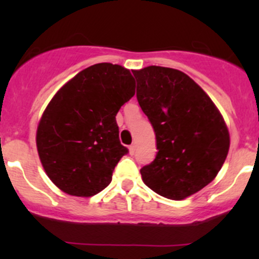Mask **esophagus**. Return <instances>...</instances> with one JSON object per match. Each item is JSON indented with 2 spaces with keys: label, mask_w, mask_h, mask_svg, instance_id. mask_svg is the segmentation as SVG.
I'll return each mask as SVG.
<instances>
[{
  "label": "esophagus",
  "mask_w": 259,
  "mask_h": 259,
  "mask_svg": "<svg viewBox=\"0 0 259 259\" xmlns=\"http://www.w3.org/2000/svg\"><path fill=\"white\" fill-rule=\"evenodd\" d=\"M135 150H137V146H135V144H132V145L129 146V153H130V155H134Z\"/></svg>",
  "instance_id": "1"
}]
</instances>
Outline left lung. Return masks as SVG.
Segmentation results:
<instances>
[{"mask_svg":"<svg viewBox=\"0 0 259 259\" xmlns=\"http://www.w3.org/2000/svg\"><path fill=\"white\" fill-rule=\"evenodd\" d=\"M137 99L156 139L155 159L140 169L143 182L168 199L182 200L208 185L229 150V133L203 89L170 67L133 71Z\"/></svg>","mask_w":259,"mask_h":259,"instance_id":"obj_1","label":"left lung"}]
</instances>
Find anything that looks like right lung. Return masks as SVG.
I'll use <instances>...</instances> for the list:
<instances>
[{
  "instance_id": "right-lung-1",
  "label": "right lung",
  "mask_w": 259,
  "mask_h": 259,
  "mask_svg": "<svg viewBox=\"0 0 259 259\" xmlns=\"http://www.w3.org/2000/svg\"><path fill=\"white\" fill-rule=\"evenodd\" d=\"M134 94L129 70L101 62L80 71L52 98L36 144L46 174L62 192L93 197L110 184L129 151L120 143L115 116Z\"/></svg>"
}]
</instances>
